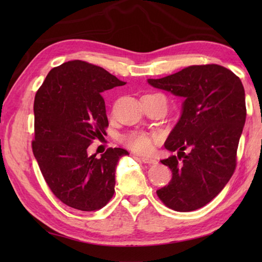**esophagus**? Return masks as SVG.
<instances>
[{"instance_id": "esophagus-1", "label": "esophagus", "mask_w": 262, "mask_h": 262, "mask_svg": "<svg viewBox=\"0 0 262 262\" xmlns=\"http://www.w3.org/2000/svg\"><path fill=\"white\" fill-rule=\"evenodd\" d=\"M143 163H147V164H157L158 161L152 158H146V157H138Z\"/></svg>"}]
</instances>
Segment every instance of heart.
I'll list each match as a JSON object with an SVG mask.
<instances>
[{"mask_svg": "<svg viewBox=\"0 0 262 262\" xmlns=\"http://www.w3.org/2000/svg\"><path fill=\"white\" fill-rule=\"evenodd\" d=\"M122 143L133 151L142 154H147L153 149V137L145 133L132 132L122 137Z\"/></svg>", "mask_w": 262, "mask_h": 262, "instance_id": "obj_1", "label": "heart"}]
</instances>
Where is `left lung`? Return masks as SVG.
Wrapping results in <instances>:
<instances>
[{
  "instance_id": "obj_1",
  "label": "left lung",
  "mask_w": 262,
  "mask_h": 262,
  "mask_svg": "<svg viewBox=\"0 0 262 262\" xmlns=\"http://www.w3.org/2000/svg\"><path fill=\"white\" fill-rule=\"evenodd\" d=\"M147 82L185 99L180 118L164 143L178 157L161 160L172 179L157 193L171 209L196 210L223 190L235 170L247 117L243 84L232 71L216 64L189 66Z\"/></svg>"
}]
</instances>
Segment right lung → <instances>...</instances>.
Segmentation results:
<instances>
[{
	"mask_svg": "<svg viewBox=\"0 0 262 262\" xmlns=\"http://www.w3.org/2000/svg\"><path fill=\"white\" fill-rule=\"evenodd\" d=\"M104 69L83 60L54 68L36 93L32 152L48 187L72 208L104 207L115 192V173L126 149L89 155L93 140L108 127L102 92L125 85Z\"/></svg>",
	"mask_w": 262,
	"mask_h": 262,
	"instance_id": "obj_1",
	"label": "right lung"
}]
</instances>
